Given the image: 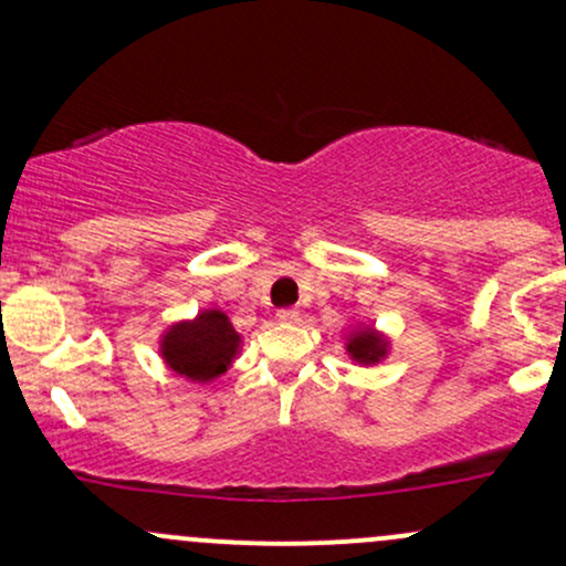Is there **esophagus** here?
<instances>
[{
	"label": "esophagus",
	"instance_id": "1",
	"mask_svg": "<svg viewBox=\"0 0 566 566\" xmlns=\"http://www.w3.org/2000/svg\"><path fill=\"white\" fill-rule=\"evenodd\" d=\"M276 319L279 322H287V324H295V322H301V311H297V308H279L276 311Z\"/></svg>",
	"mask_w": 566,
	"mask_h": 566
}]
</instances>
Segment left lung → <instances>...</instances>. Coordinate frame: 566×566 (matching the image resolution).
Listing matches in <instances>:
<instances>
[{"instance_id":"left-lung-1","label":"left lung","mask_w":566,"mask_h":566,"mask_svg":"<svg viewBox=\"0 0 566 566\" xmlns=\"http://www.w3.org/2000/svg\"><path fill=\"white\" fill-rule=\"evenodd\" d=\"M346 350L350 354V359L359 361V365H378L382 356L388 354V343L382 340V335L375 333L373 327H365L356 329V333L348 337Z\"/></svg>"}]
</instances>
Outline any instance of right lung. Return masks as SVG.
<instances>
[{"mask_svg":"<svg viewBox=\"0 0 566 566\" xmlns=\"http://www.w3.org/2000/svg\"><path fill=\"white\" fill-rule=\"evenodd\" d=\"M239 340L242 337L229 316L218 308H207L197 319L172 324L161 335V359L188 380L210 382L231 367Z\"/></svg>","mask_w":566,"mask_h":566,"instance_id":"add662e5","label":"right lung"}]
</instances>
